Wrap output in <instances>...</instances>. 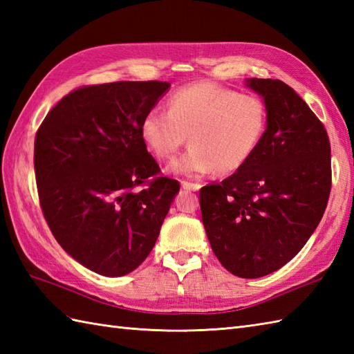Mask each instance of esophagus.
<instances>
[{
  "label": "esophagus",
  "instance_id": "esophagus-1",
  "mask_svg": "<svg viewBox=\"0 0 354 354\" xmlns=\"http://www.w3.org/2000/svg\"><path fill=\"white\" fill-rule=\"evenodd\" d=\"M181 185H183V189H185V190H192V192H198L199 189H201V184H198V183H189V181H181Z\"/></svg>",
  "mask_w": 354,
  "mask_h": 354
}]
</instances>
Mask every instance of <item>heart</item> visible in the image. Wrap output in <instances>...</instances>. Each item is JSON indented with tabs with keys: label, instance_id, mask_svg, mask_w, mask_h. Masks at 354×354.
<instances>
[{
	"label": "heart",
	"instance_id": "1",
	"mask_svg": "<svg viewBox=\"0 0 354 354\" xmlns=\"http://www.w3.org/2000/svg\"><path fill=\"white\" fill-rule=\"evenodd\" d=\"M266 127L268 109L260 97L198 82L173 93L167 112L150 109L140 132L147 149L162 161L176 155L189 133L192 146L171 162L170 171L201 176L242 169L259 149Z\"/></svg>",
	"mask_w": 354,
	"mask_h": 354
}]
</instances>
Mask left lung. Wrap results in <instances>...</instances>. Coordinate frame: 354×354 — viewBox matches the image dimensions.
<instances>
[{"label":"left lung","instance_id":"1","mask_svg":"<svg viewBox=\"0 0 354 354\" xmlns=\"http://www.w3.org/2000/svg\"><path fill=\"white\" fill-rule=\"evenodd\" d=\"M265 100L268 127L242 169L202 187V223L222 266L259 278L284 266L317 230L332 189L324 124L281 80L248 79Z\"/></svg>","mask_w":354,"mask_h":354}]
</instances>
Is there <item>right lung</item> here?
I'll return each mask as SVG.
<instances>
[{"mask_svg": "<svg viewBox=\"0 0 354 354\" xmlns=\"http://www.w3.org/2000/svg\"><path fill=\"white\" fill-rule=\"evenodd\" d=\"M169 82L82 86L53 108L35 138L45 221L65 252L104 277L137 269L179 192L141 138V122ZM151 179L149 180L148 178Z\"/></svg>", "mask_w": 354, "mask_h": 354, "instance_id": "1", "label": "right lung"}]
</instances>
